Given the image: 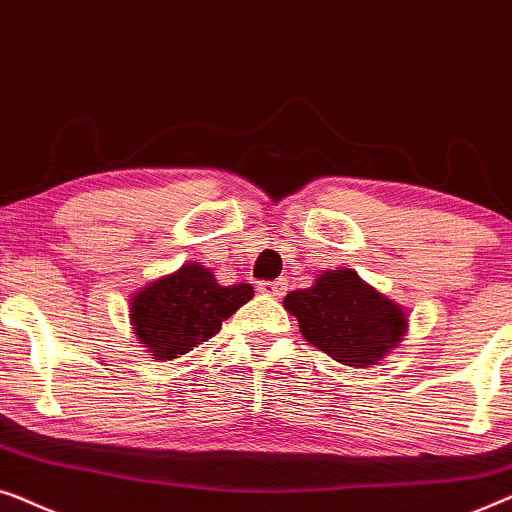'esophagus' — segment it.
Returning <instances> with one entry per match:
<instances>
[{
    "mask_svg": "<svg viewBox=\"0 0 512 512\" xmlns=\"http://www.w3.org/2000/svg\"><path fill=\"white\" fill-rule=\"evenodd\" d=\"M257 290L262 292L264 297L280 299L285 294V290H287V283H285V280H273V283H269V280H266V283H259L257 285Z\"/></svg>",
    "mask_w": 512,
    "mask_h": 512,
    "instance_id": "34e87169",
    "label": "esophagus"
}]
</instances>
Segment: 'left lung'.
Listing matches in <instances>:
<instances>
[{
  "label": "left lung",
  "instance_id": "8db88e82",
  "mask_svg": "<svg viewBox=\"0 0 512 512\" xmlns=\"http://www.w3.org/2000/svg\"><path fill=\"white\" fill-rule=\"evenodd\" d=\"M283 306L308 343L355 369L383 362L408 331L406 308L341 266L322 271L306 290L287 294Z\"/></svg>",
  "mask_w": 512,
  "mask_h": 512
}]
</instances>
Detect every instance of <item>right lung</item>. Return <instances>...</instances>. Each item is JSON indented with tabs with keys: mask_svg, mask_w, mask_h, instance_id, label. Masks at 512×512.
<instances>
[{
	"mask_svg": "<svg viewBox=\"0 0 512 512\" xmlns=\"http://www.w3.org/2000/svg\"><path fill=\"white\" fill-rule=\"evenodd\" d=\"M253 297V285L225 287L208 266L187 262L132 294L129 322L153 359L171 362L218 334L222 322Z\"/></svg>",
	"mask_w": 512,
	"mask_h": 512,
	"instance_id": "add662e5",
	"label": "right lung"
}]
</instances>
